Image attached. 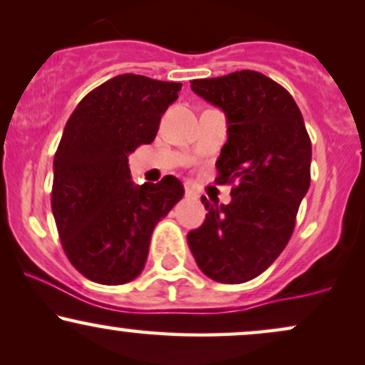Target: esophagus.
Wrapping results in <instances>:
<instances>
[{"label": "esophagus", "instance_id": "obj_1", "mask_svg": "<svg viewBox=\"0 0 365 365\" xmlns=\"http://www.w3.org/2000/svg\"><path fill=\"white\" fill-rule=\"evenodd\" d=\"M185 195H188V197H197V192H195V188L190 185V183H187L185 185Z\"/></svg>", "mask_w": 365, "mask_h": 365}]
</instances>
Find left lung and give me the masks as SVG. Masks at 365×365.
<instances>
[{
    "mask_svg": "<svg viewBox=\"0 0 365 365\" xmlns=\"http://www.w3.org/2000/svg\"><path fill=\"white\" fill-rule=\"evenodd\" d=\"M190 86L226 113L216 183L232 185V199L225 205L202 197L207 214L187 235L188 247L207 277L247 282L291 240L311 183V139L291 93L265 74L243 69Z\"/></svg>",
    "mask_w": 365,
    "mask_h": 365,
    "instance_id": "obj_1",
    "label": "left lung"
}]
</instances>
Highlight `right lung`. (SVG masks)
Wrapping results in <instances>:
<instances>
[{
	"mask_svg": "<svg viewBox=\"0 0 365 365\" xmlns=\"http://www.w3.org/2000/svg\"><path fill=\"white\" fill-rule=\"evenodd\" d=\"M182 83L120 74L91 90L66 122L54 155L52 214L66 257L105 285L134 280L158 221L183 197L178 178L134 185L129 153L156 138Z\"/></svg>",
	"mask_w": 365,
	"mask_h": 365,
	"instance_id": "right-lung-1",
	"label": "right lung"
}]
</instances>
